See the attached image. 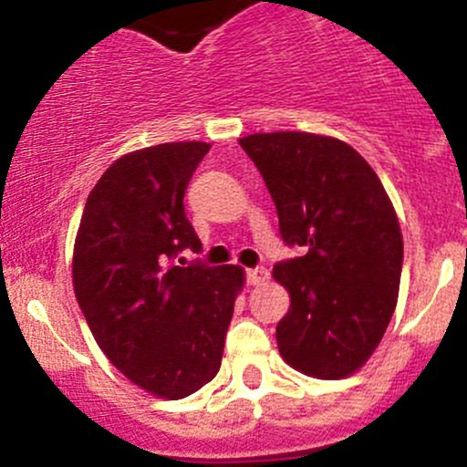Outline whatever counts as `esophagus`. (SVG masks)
<instances>
[{
    "label": "esophagus",
    "mask_w": 467,
    "mask_h": 467,
    "mask_svg": "<svg viewBox=\"0 0 467 467\" xmlns=\"http://www.w3.org/2000/svg\"><path fill=\"white\" fill-rule=\"evenodd\" d=\"M246 277H248V285H253V286L264 285V282L268 280V271H266V268H262V266L251 268V271L246 273Z\"/></svg>",
    "instance_id": "obj_1"
}]
</instances>
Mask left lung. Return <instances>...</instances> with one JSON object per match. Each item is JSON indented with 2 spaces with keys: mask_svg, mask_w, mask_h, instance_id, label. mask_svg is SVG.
<instances>
[{
  "mask_svg": "<svg viewBox=\"0 0 467 467\" xmlns=\"http://www.w3.org/2000/svg\"><path fill=\"white\" fill-rule=\"evenodd\" d=\"M260 169L289 246L273 266L289 291L277 323L282 359L298 373L343 379L379 346L398 305L402 233L384 185L350 144L298 130L239 140Z\"/></svg>",
  "mask_w": 467,
  "mask_h": 467,
  "instance_id": "obj_1",
  "label": "left lung"
}]
</instances>
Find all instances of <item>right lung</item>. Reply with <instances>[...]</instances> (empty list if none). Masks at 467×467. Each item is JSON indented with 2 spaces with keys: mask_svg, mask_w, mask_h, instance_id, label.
<instances>
[{
  "mask_svg": "<svg viewBox=\"0 0 467 467\" xmlns=\"http://www.w3.org/2000/svg\"><path fill=\"white\" fill-rule=\"evenodd\" d=\"M210 150L167 142L117 158L89 192L72 257L78 307L117 370L155 398L181 400L214 379L242 266H176L201 251L185 190Z\"/></svg>",
  "mask_w": 467,
  "mask_h": 467,
  "instance_id": "add662e5",
  "label": "right lung"
}]
</instances>
